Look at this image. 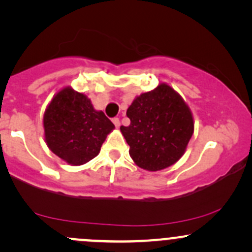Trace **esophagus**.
Returning a JSON list of instances; mask_svg holds the SVG:
<instances>
[{"label":"esophagus","instance_id":"34e87169","mask_svg":"<svg viewBox=\"0 0 252 252\" xmlns=\"http://www.w3.org/2000/svg\"><path fill=\"white\" fill-rule=\"evenodd\" d=\"M112 123L115 124V126H116V128H118V126H121V122H120V118H114V120H112Z\"/></svg>","mask_w":252,"mask_h":252}]
</instances>
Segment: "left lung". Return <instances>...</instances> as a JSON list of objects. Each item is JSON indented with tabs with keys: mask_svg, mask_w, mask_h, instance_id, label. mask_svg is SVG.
Returning a JSON list of instances; mask_svg holds the SVG:
<instances>
[{
	"mask_svg": "<svg viewBox=\"0 0 252 252\" xmlns=\"http://www.w3.org/2000/svg\"><path fill=\"white\" fill-rule=\"evenodd\" d=\"M126 116L130 126H121V132L130 147V158L150 172L178 162L194 131L189 106L166 83L136 97Z\"/></svg>",
	"mask_w": 252,
	"mask_h": 252,
	"instance_id": "left-lung-1",
	"label": "left lung"
}]
</instances>
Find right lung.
<instances>
[{
    "label": "right lung",
    "mask_w": 252,
    "mask_h": 252,
    "mask_svg": "<svg viewBox=\"0 0 252 252\" xmlns=\"http://www.w3.org/2000/svg\"><path fill=\"white\" fill-rule=\"evenodd\" d=\"M115 126L86 94L71 86L58 91L43 114L47 147L66 163L80 166L99 154Z\"/></svg>",
    "instance_id": "add662e5"
}]
</instances>
